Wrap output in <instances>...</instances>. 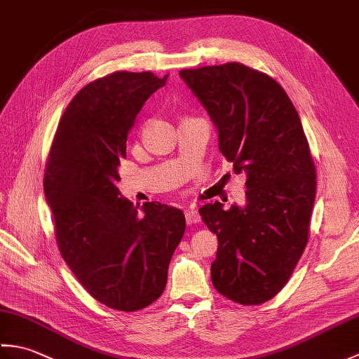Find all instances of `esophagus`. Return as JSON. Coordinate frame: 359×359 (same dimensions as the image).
Wrapping results in <instances>:
<instances>
[{"instance_id": "obj_1", "label": "esophagus", "mask_w": 359, "mask_h": 359, "mask_svg": "<svg viewBox=\"0 0 359 359\" xmlns=\"http://www.w3.org/2000/svg\"><path fill=\"white\" fill-rule=\"evenodd\" d=\"M185 219H187V224L188 225H194L201 220L199 212H197L196 207H189L188 210H185Z\"/></svg>"}]
</instances>
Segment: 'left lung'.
<instances>
[{"mask_svg":"<svg viewBox=\"0 0 359 359\" xmlns=\"http://www.w3.org/2000/svg\"><path fill=\"white\" fill-rule=\"evenodd\" d=\"M219 133L234 172L247 174V205L199 210L216 233L212 285L242 306L270 301L284 287L309 242L316 168L299 114L276 80L242 65L184 69Z\"/></svg>","mask_w":359,"mask_h":359,"instance_id":"obj_1","label":"left lung"}]
</instances>
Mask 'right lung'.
<instances>
[{
	"instance_id": "right-lung-1",
	"label": "right lung",
	"mask_w": 359,
	"mask_h": 359,
	"mask_svg": "<svg viewBox=\"0 0 359 359\" xmlns=\"http://www.w3.org/2000/svg\"><path fill=\"white\" fill-rule=\"evenodd\" d=\"M166 79L117 71L90 81L60 118L46 163L60 253L94 299L120 311L158 299L187 228L182 210L144 202L140 212L117 188L128 133Z\"/></svg>"
}]
</instances>
